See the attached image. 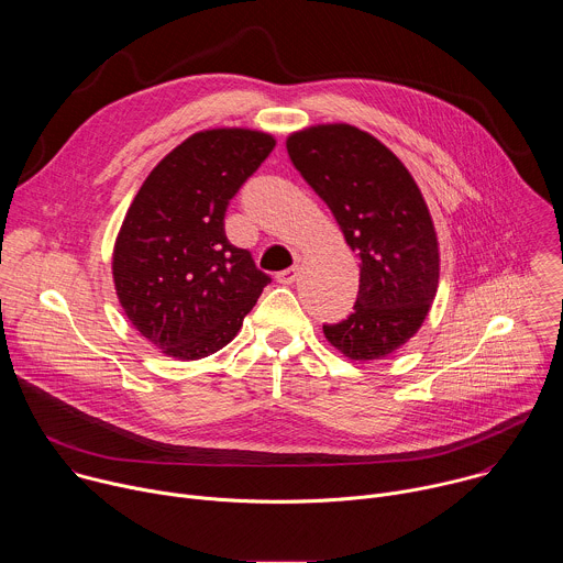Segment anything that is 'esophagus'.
<instances>
[{
    "instance_id": "1",
    "label": "esophagus",
    "mask_w": 563,
    "mask_h": 563,
    "mask_svg": "<svg viewBox=\"0 0 563 563\" xmlns=\"http://www.w3.org/2000/svg\"><path fill=\"white\" fill-rule=\"evenodd\" d=\"M278 283L280 285H291L296 278H298V267H289V269H285V272H278Z\"/></svg>"
}]
</instances>
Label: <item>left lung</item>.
<instances>
[{
    "label": "left lung",
    "mask_w": 563,
    "mask_h": 563,
    "mask_svg": "<svg viewBox=\"0 0 563 563\" xmlns=\"http://www.w3.org/2000/svg\"><path fill=\"white\" fill-rule=\"evenodd\" d=\"M291 165L332 209L361 261L354 311L325 339L352 361L408 343L439 285V243L428 205L404 163L350 124H318L287 137Z\"/></svg>",
    "instance_id": "8db88e82"
}]
</instances>
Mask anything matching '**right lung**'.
Returning a JSON list of instances; mask_svg holds the SVG:
<instances>
[{
    "mask_svg": "<svg viewBox=\"0 0 563 563\" xmlns=\"http://www.w3.org/2000/svg\"><path fill=\"white\" fill-rule=\"evenodd\" d=\"M276 146L269 133L211 129L148 174L113 250V280L131 325L178 361L222 350L272 278L224 233L229 200Z\"/></svg>",
    "mask_w": 563,
    "mask_h": 563,
    "instance_id": "obj_1",
    "label": "right lung"
}]
</instances>
